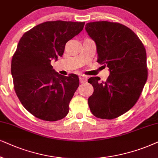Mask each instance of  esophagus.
<instances>
[{"label":"esophagus","instance_id":"1","mask_svg":"<svg viewBox=\"0 0 158 158\" xmlns=\"http://www.w3.org/2000/svg\"><path fill=\"white\" fill-rule=\"evenodd\" d=\"M87 76H85V75H80V76H79V80H80L81 83L87 81Z\"/></svg>","mask_w":158,"mask_h":158}]
</instances>
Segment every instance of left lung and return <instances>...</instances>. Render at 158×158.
Listing matches in <instances>:
<instances>
[{"mask_svg":"<svg viewBox=\"0 0 158 158\" xmlns=\"http://www.w3.org/2000/svg\"><path fill=\"white\" fill-rule=\"evenodd\" d=\"M85 29L95 42L98 62L107 66L106 81L90 77L94 87L88 99L97 118L113 119L129 110L137 102L148 79L146 50L137 35L125 25L107 21L89 22Z\"/></svg>","mask_w":158,"mask_h":158,"instance_id":"8db88e82","label":"left lung"}]
</instances>
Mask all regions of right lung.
<instances>
[{"mask_svg": "<svg viewBox=\"0 0 158 158\" xmlns=\"http://www.w3.org/2000/svg\"><path fill=\"white\" fill-rule=\"evenodd\" d=\"M85 22L54 21L34 27L19 42L11 60L16 94L22 106L37 118L56 121L69 113L79 77L56 72L52 59L63 56L66 43L82 30Z\"/></svg>", "mask_w": 158, "mask_h": 158, "instance_id": "add662e5", "label": "right lung"}]
</instances>
